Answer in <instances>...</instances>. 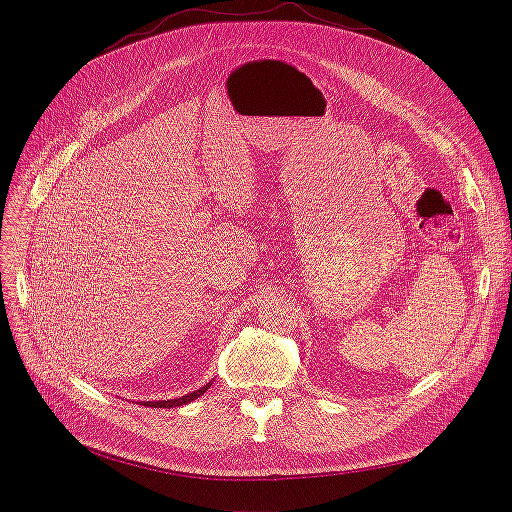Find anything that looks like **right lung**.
I'll return each mask as SVG.
<instances>
[{"label": "right lung", "mask_w": 512, "mask_h": 512, "mask_svg": "<svg viewBox=\"0 0 512 512\" xmlns=\"http://www.w3.org/2000/svg\"><path fill=\"white\" fill-rule=\"evenodd\" d=\"M209 386H211V382H209V384H205L203 388H199V390L191 392V394H184V396H180V398H170V400H149V402H143V405H145V407H153V409H172V407H182V405H186V402H193V400H197L201 394H205V392L209 390Z\"/></svg>", "instance_id": "right-lung-1"}]
</instances>
